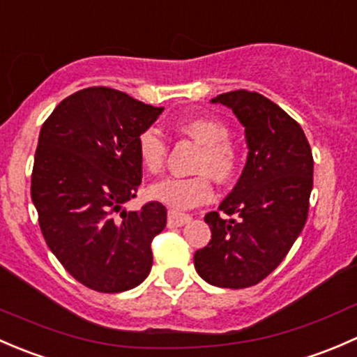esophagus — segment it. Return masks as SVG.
<instances>
[{"label":"esophagus","instance_id":"esophagus-1","mask_svg":"<svg viewBox=\"0 0 357 357\" xmlns=\"http://www.w3.org/2000/svg\"><path fill=\"white\" fill-rule=\"evenodd\" d=\"M192 220V216L185 215V213H178V211H168V218L167 223L170 229H175V227H183Z\"/></svg>","mask_w":357,"mask_h":357}]
</instances>
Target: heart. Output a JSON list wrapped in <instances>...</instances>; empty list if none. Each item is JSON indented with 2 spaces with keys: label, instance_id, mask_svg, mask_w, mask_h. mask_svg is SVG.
<instances>
[{
  "label": "heart",
  "instance_id": "b5f03b06",
  "mask_svg": "<svg viewBox=\"0 0 357 357\" xmlns=\"http://www.w3.org/2000/svg\"><path fill=\"white\" fill-rule=\"evenodd\" d=\"M182 135L201 146L196 161L199 175L187 178L168 177L149 189L151 199L168 206L172 211H185L208 203L213 197L211 178L220 183L232 182L238 168L237 149L229 142V127L216 119L192 116L177 123ZM167 154V142L156 128H146L137 137V156L149 174H160ZM210 174L208 176L207 174Z\"/></svg>",
  "mask_w": 357,
  "mask_h": 357
}]
</instances>
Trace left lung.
I'll return each mask as SVG.
<instances>
[{"instance_id": "obj_1", "label": "left lung", "mask_w": 357, "mask_h": 357, "mask_svg": "<svg viewBox=\"0 0 357 357\" xmlns=\"http://www.w3.org/2000/svg\"><path fill=\"white\" fill-rule=\"evenodd\" d=\"M211 102L229 106L245 128L248 161L220 212L204 222L211 241L194 255V266L208 284L245 289L259 284L303 232L313 189V154L301 125L268 98L232 91Z\"/></svg>"}]
</instances>
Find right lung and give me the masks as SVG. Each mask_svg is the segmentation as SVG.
Here are the masks:
<instances>
[{"instance_id": "add662e5", "label": "right lung", "mask_w": 357, "mask_h": 357, "mask_svg": "<svg viewBox=\"0 0 357 357\" xmlns=\"http://www.w3.org/2000/svg\"><path fill=\"white\" fill-rule=\"evenodd\" d=\"M161 112L122 91L87 87L65 98L39 132L31 196L44 241L77 282L98 292L134 289L151 271L167 208L123 204L141 185L137 137Z\"/></svg>"}]
</instances>
